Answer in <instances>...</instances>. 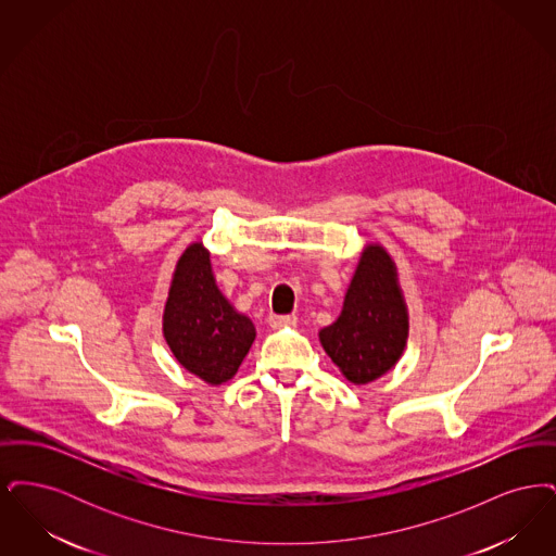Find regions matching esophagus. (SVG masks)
<instances>
[{
    "instance_id": "34e87169",
    "label": "esophagus",
    "mask_w": 556,
    "mask_h": 556,
    "mask_svg": "<svg viewBox=\"0 0 556 556\" xmlns=\"http://www.w3.org/2000/svg\"><path fill=\"white\" fill-rule=\"evenodd\" d=\"M295 315H270L268 317V325L273 329H279V327H288V325H295Z\"/></svg>"
}]
</instances>
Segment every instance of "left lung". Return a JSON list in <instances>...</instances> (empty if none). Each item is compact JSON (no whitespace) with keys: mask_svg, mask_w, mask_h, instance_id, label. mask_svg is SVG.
Instances as JSON below:
<instances>
[{"mask_svg":"<svg viewBox=\"0 0 556 556\" xmlns=\"http://www.w3.org/2000/svg\"><path fill=\"white\" fill-rule=\"evenodd\" d=\"M318 340L356 386L379 379L400 361L408 340V311L396 265L383 245L365 248L345 291L342 315L318 331Z\"/></svg>","mask_w":556,"mask_h":556,"instance_id":"obj_1","label":"left lung"}]
</instances>
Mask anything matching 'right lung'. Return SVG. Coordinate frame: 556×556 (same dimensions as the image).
I'll use <instances>...</instances> for the list:
<instances>
[{
	"label": "right lung",
	"instance_id": "obj_1",
	"mask_svg": "<svg viewBox=\"0 0 556 556\" xmlns=\"http://www.w3.org/2000/svg\"><path fill=\"white\" fill-rule=\"evenodd\" d=\"M162 333L179 365L211 386L238 372L256 338L254 323L218 290L202 241L191 243L175 266Z\"/></svg>",
	"mask_w": 556,
	"mask_h": 556
}]
</instances>
